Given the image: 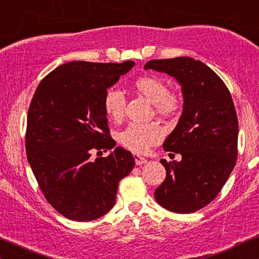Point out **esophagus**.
Masks as SVG:
<instances>
[{
  "label": "esophagus",
  "instance_id": "obj_1",
  "mask_svg": "<svg viewBox=\"0 0 259 259\" xmlns=\"http://www.w3.org/2000/svg\"><path fill=\"white\" fill-rule=\"evenodd\" d=\"M134 158H135V163L137 165H142L144 163H147V158H144L143 156H140V155L137 154L134 155Z\"/></svg>",
  "mask_w": 259,
  "mask_h": 259
}]
</instances>
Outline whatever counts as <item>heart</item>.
I'll use <instances>...</instances> for the list:
<instances>
[{
  "instance_id": "b5f03b06",
  "label": "heart",
  "mask_w": 259,
  "mask_h": 259,
  "mask_svg": "<svg viewBox=\"0 0 259 259\" xmlns=\"http://www.w3.org/2000/svg\"><path fill=\"white\" fill-rule=\"evenodd\" d=\"M137 92L155 104L156 111L168 115L178 109L179 98L168 91V85L155 75H144L135 81ZM104 111L109 118L118 122L123 118L125 110V96L119 89H109L103 98ZM164 137V130L157 123L132 122L117 134V141L124 148L134 153H146Z\"/></svg>"
}]
</instances>
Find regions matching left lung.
<instances>
[{
  "mask_svg": "<svg viewBox=\"0 0 259 259\" xmlns=\"http://www.w3.org/2000/svg\"><path fill=\"white\" fill-rule=\"evenodd\" d=\"M144 68L174 77L184 96L182 115L163 143L165 151L181 154L182 160H161L167 174L155 199L175 213L199 211L218 195L236 165L238 119L232 97L219 75L193 58L150 60Z\"/></svg>",
  "mask_w": 259,
  "mask_h": 259,
  "instance_id": "obj_1",
  "label": "left lung"
}]
</instances>
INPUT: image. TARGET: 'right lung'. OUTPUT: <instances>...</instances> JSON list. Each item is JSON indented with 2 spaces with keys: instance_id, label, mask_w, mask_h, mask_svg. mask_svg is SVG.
Listing matches in <instances>:
<instances>
[{
  "instance_id": "right-lung-1",
  "label": "right lung",
  "mask_w": 259,
  "mask_h": 259,
  "mask_svg": "<svg viewBox=\"0 0 259 259\" xmlns=\"http://www.w3.org/2000/svg\"><path fill=\"white\" fill-rule=\"evenodd\" d=\"M134 65L71 61L35 90L27 117V158L45 198L68 219L90 222L106 214L119 181L133 170L135 158L122 147L95 161L91 153L116 146L103 98Z\"/></svg>"
}]
</instances>
